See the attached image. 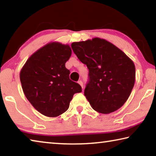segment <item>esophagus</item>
I'll use <instances>...</instances> for the list:
<instances>
[{
	"mask_svg": "<svg viewBox=\"0 0 156 156\" xmlns=\"http://www.w3.org/2000/svg\"><path fill=\"white\" fill-rule=\"evenodd\" d=\"M78 84H80V85L81 86V87L83 89V87H84V85H83V81H82V80H79V81L78 82Z\"/></svg>",
	"mask_w": 156,
	"mask_h": 156,
	"instance_id": "obj_1",
	"label": "esophagus"
}]
</instances>
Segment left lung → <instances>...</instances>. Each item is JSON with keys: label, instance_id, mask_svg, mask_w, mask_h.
Masks as SVG:
<instances>
[{"label": "left lung", "instance_id": "left-lung-1", "mask_svg": "<svg viewBox=\"0 0 156 156\" xmlns=\"http://www.w3.org/2000/svg\"><path fill=\"white\" fill-rule=\"evenodd\" d=\"M72 48L89 69L84 94L91 107L105 114L120 109L135 83L133 62L114 44L99 38L74 42Z\"/></svg>", "mask_w": 156, "mask_h": 156}]
</instances>
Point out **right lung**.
Listing matches in <instances>:
<instances>
[{"label": "right lung", "mask_w": 156, "mask_h": 156, "mask_svg": "<svg viewBox=\"0 0 156 156\" xmlns=\"http://www.w3.org/2000/svg\"><path fill=\"white\" fill-rule=\"evenodd\" d=\"M72 55L68 44L54 42L46 44L30 57L20 73L26 98L35 109L47 117H56L69 107L80 85L69 79L65 63Z\"/></svg>", "instance_id": "add662e5"}]
</instances>
